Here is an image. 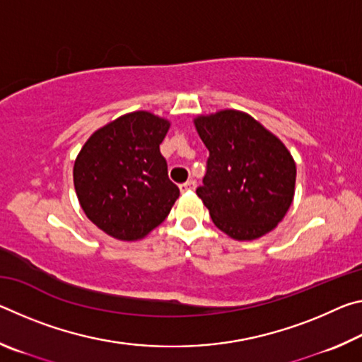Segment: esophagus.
<instances>
[{"label": "esophagus", "mask_w": 362, "mask_h": 362, "mask_svg": "<svg viewBox=\"0 0 362 362\" xmlns=\"http://www.w3.org/2000/svg\"><path fill=\"white\" fill-rule=\"evenodd\" d=\"M194 187H196V182H194L193 179H189V180H187L185 183H182V185H180V192H182V193L192 192V189H194Z\"/></svg>", "instance_id": "34e87169"}]
</instances>
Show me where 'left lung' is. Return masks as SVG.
Returning <instances> with one entry per match:
<instances>
[{"label":"left lung","instance_id":"8db88e82","mask_svg":"<svg viewBox=\"0 0 362 362\" xmlns=\"http://www.w3.org/2000/svg\"><path fill=\"white\" fill-rule=\"evenodd\" d=\"M194 126L209 150L196 194L217 228L238 241L276 228L296 192V163L284 144L238 110L198 116Z\"/></svg>","mask_w":362,"mask_h":362}]
</instances>
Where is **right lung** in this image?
I'll return each instance as SVG.
<instances>
[{
  "instance_id": "1",
  "label": "right lung",
  "mask_w": 362,
  "mask_h": 362,
  "mask_svg": "<svg viewBox=\"0 0 362 362\" xmlns=\"http://www.w3.org/2000/svg\"><path fill=\"white\" fill-rule=\"evenodd\" d=\"M170 122L134 112L100 127L73 168L76 196L94 225L121 241L142 240L169 216L180 189L159 151Z\"/></svg>"
}]
</instances>
